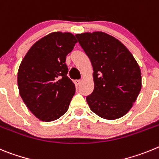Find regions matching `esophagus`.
<instances>
[{"label":"esophagus","mask_w":159,"mask_h":159,"mask_svg":"<svg viewBox=\"0 0 159 159\" xmlns=\"http://www.w3.org/2000/svg\"><path fill=\"white\" fill-rule=\"evenodd\" d=\"M81 80H75V81H74V83H75V85H76L77 86H78V85L81 84Z\"/></svg>","instance_id":"obj_1"}]
</instances>
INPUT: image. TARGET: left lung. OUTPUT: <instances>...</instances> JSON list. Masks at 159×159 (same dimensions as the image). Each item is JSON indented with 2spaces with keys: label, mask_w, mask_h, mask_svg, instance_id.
Segmentation results:
<instances>
[{
  "label": "left lung",
  "mask_w": 159,
  "mask_h": 159,
  "mask_svg": "<svg viewBox=\"0 0 159 159\" xmlns=\"http://www.w3.org/2000/svg\"><path fill=\"white\" fill-rule=\"evenodd\" d=\"M75 36L93 70L94 89L86 97L90 109L110 120L124 116L132 108L142 88L136 60L120 41L102 31Z\"/></svg>",
  "instance_id": "8db88e82"
}]
</instances>
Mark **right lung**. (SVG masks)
Here are the masks:
<instances>
[{
    "label": "right lung",
    "instance_id": "add662e5",
    "mask_svg": "<svg viewBox=\"0 0 159 159\" xmlns=\"http://www.w3.org/2000/svg\"><path fill=\"white\" fill-rule=\"evenodd\" d=\"M77 39L70 32L54 31L31 46L17 74L19 93L35 117L45 122L66 113L75 93V85L67 77L66 57Z\"/></svg>",
    "mask_w": 159,
    "mask_h": 159
}]
</instances>
